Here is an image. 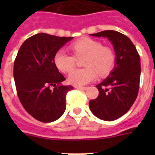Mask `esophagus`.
<instances>
[{
	"instance_id": "1",
	"label": "esophagus",
	"mask_w": 155,
	"mask_h": 155,
	"mask_svg": "<svg viewBox=\"0 0 155 155\" xmlns=\"http://www.w3.org/2000/svg\"><path fill=\"white\" fill-rule=\"evenodd\" d=\"M75 88L78 90H81V91H86L88 89L87 87H81V86H75Z\"/></svg>"
}]
</instances>
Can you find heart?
<instances>
[{"mask_svg":"<svg viewBox=\"0 0 155 155\" xmlns=\"http://www.w3.org/2000/svg\"><path fill=\"white\" fill-rule=\"evenodd\" d=\"M71 49L76 58L86 56L84 62L85 68L74 70L68 76V82L73 85H85L94 81L98 74L100 76H105L114 68L115 63L114 52L110 48L103 46L99 41L84 39L71 45ZM74 58L64 50H60L54 54V64L61 72L68 73L75 65Z\"/></svg>","mask_w":155,"mask_h":155,"instance_id":"1","label":"heart"}]
</instances>
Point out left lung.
Wrapping results in <instances>:
<instances>
[{"label": "left lung", "mask_w": 155, "mask_h": 155, "mask_svg": "<svg viewBox=\"0 0 155 155\" xmlns=\"http://www.w3.org/2000/svg\"><path fill=\"white\" fill-rule=\"evenodd\" d=\"M91 35L107 38L115 53L114 69L96 85L99 96L90 101V109L95 116L112 121L125 114L136 100L141 73L140 55L130 39L120 32L104 31Z\"/></svg>", "instance_id": "1"}]
</instances>
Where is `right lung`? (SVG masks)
Wrapping results in <instances>:
<instances>
[{"mask_svg":"<svg viewBox=\"0 0 155 155\" xmlns=\"http://www.w3.org/2000/svg\"><path fill=\"white\" fill-rule=\"evenodd\" d=\"M73 37L38 33L24 41L14 62V80L19 100L35 120L50 123L65 110L66 94L73 87L54 62V54ZM53 87V89H51Z\"/></svg>","mask_w":155,"mask_h":155,"instance_id":"right-lung-1","label":"right lung"}]
</instances>
